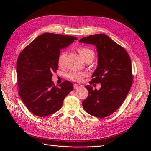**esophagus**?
<instances>
[{"instance_id": "34e87169", "label": "esophagus", "mask_w": 151, "mask_h": 151, "mask_svg": "<svg viewBox=\"0 0 151 151\" xmlns=\"http://www.w3.org/2000/svg\"><path fill=\"white\" fill-rule=\"evenodd\" d=\"M79 88V86L77 84H74V88L75 89H78Z\"/></svg>"}]
</instances>
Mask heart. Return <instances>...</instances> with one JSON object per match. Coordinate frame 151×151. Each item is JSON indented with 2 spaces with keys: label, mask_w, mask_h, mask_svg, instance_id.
Segmentation results:
<instances>
[{
  "label": "heart",
  "mask_w": 151,
  "mask_h": 151,
  "mask_svg": "<svg viewBox=\"0 0 151 151\" xmlns=\"http://www.w3.org/2000/svg\"><path fill=\"white\" fill-rule=\"evenodd\" d=\"M79 53H80L81 56L82 57L84 60L86 62L89 59L94 58V53L92 50L89 48L83 47L80 48L78 50ZM65 56V52H62L58 58V65H62L63 63V60H64V57ZM86 74L84 72H77V71H71L68 74V77L70 79L76 82H81L84 77H86Z\"/></svg>",
  "instance_id": "b5f03b06"
}]
</instances>
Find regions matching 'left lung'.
<instances>
[{
	"label": "left lung",
	"mask_w": 151,
	"mask_h": 151,
	"mask_svg": "<svg viewBox=\"0 0 151 151\" xmlns=\"http://www.w3.org/2000/svg\"><path fill=\"white\" fill-rule=\"evenodd\" d=\"M80 43L93 45L98 52V66L89 84L100 83L99 90L86 86L88 97L83 101L84 110L98 118L109 116L120 108L132 84L131 60L126 50L104 34L81 38Z\"/></svg>",
	"instance_id": "obj_1"
}]
</instances>
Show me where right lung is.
Returning <instances> with one entry per match:
<instances>
[{
    "label": "right lung",
    "mask_w": 151,
    "mask_h": 151,
    "mask_svg": "<svg viewBox=\"0 0 151 151\" xmlns=\"http://www.w3.org/2000/svg\"><path fill=\"white\" fill-rule=\"evenodd\" d=\"M77 37L45 33L38 36L20 53L17 60L19 94L34 115L43 117L59 110L63 99L74 89L70 81L56 87L52 80L58 69L60 50L70 45Z\"/></svg>",
    "instance_id": "obj_1"
}]
</instances>
